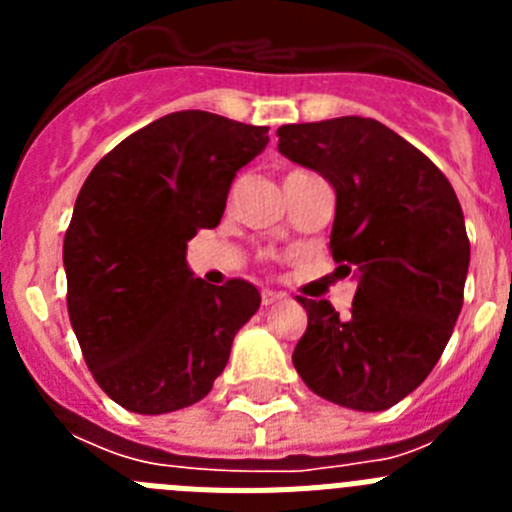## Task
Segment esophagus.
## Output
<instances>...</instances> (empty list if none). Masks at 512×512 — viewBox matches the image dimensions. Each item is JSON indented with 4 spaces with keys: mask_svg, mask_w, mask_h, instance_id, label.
Listing matches in <instances>:
<instances>
[{
    "mask_svg": "<svg viewBox=\"0 0 512 512\" xmlns=\"http://www.w3.org/2000/svg\"><path fill=\"white\" fill-rule=\"evenodd\" d=\"M282 300V295L279 292H274V289H261V305H274V302Z\"/></svg>",
    "mask_w": 512,
    "mask_h": 512,
    "instance_id": "1",
    "label": "esophagus"
}]
</instances>
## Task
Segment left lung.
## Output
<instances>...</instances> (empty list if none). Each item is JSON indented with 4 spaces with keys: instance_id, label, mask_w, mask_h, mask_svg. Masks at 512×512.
Segmentation results:
<instances>
[{
    "instance_id": "8db88e82",
    "label": "left lung",
    "mask_w": 512,
    "mask_h": 512,
    "mask_svg": "<svg viewBox=\"0 0 512 512\" xmlns=\"http://www.w3.org/2000/svg\"><path fill=\"white\" fill-rule=\"evenodd\" d=\"M279 151L336 189L330 253L356 274L354 305L297 297L307 330L292 364L315 395L387 410L433 372L464 305L469 238L454 187L431 158L372 117L282 125Z\"/></svg>"
}]
</instances>
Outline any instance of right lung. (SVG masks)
<instances>
[{"label": "right lung", "mask_w": 512, "mask_h": 512, "mask_svg": "<svg viewBox=\"0 0 512 512\" xmlns=\"http://www.w3.org/2000/svg\"><path fill=\"white\" fill-rule=\"evenodd\" d=\"M266 130L171 112L117 143L76 197L63 238L71 328L92 377L130 413L200 402L259 310L246 279H194L187 241L220 223L235 174L269 143Z\"/></svg>", "instance_id": "obj_1"}]
</instances>
